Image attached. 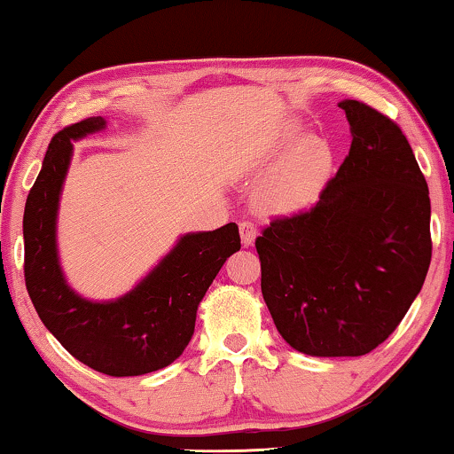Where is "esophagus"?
<instances>
[{"label": "esophagus", "mask_w": 454, "mask_h": 454, "mask_svg": "<svg viewBox=\"0 0 454 454\" xmlns=\"http://www.w3.org/2000/svg\"><path fill=\"white\" fill-rule=\"evenodd\" d=\"M239 230H240V240H242V245H245V247L253 245L254 239H256V226L253 224V222H250V220H242Z\"/></svg>", "instance_id": "34e87169"}]
</instances>
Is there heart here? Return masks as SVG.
Masks as SVG:
<instances>
[{"label":"heart","instance_id":"heart-1","mask_svg":"<svg viewBox=\"0 0 454 454\" xmlns=\"http://www.w3.org/2000/svg\"><path fill=\"white\" fill-rule=\"evenodd\" d=\"M295 132L297 126L292 124L287 137H294ZM330 167H333V153L326 142L316 137L303 138L270 173L261 189V204L270 212H297L308 206L326 184Z\"/></svg>","mask_w":454,"mask_h":454}]
</instances>
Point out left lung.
<instances>
[{"label":"left lung","instance_id":"obj_1","mask_svg":"<svg viewBox=\"0 0 454 454\" xmlns=\"http://www.w3.org/2000/svg\"><path fill=\"white\" fill-rule=\"evenodd\" d=\"M350 151L309 209L273 218L254 247L261 292L289 347L361 356L400 326L430 267L428 185L394 120L338 104Z\"/></svg>","mask_w":454,"mask_h":454}]
</instances>
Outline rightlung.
<instances>
[{"label":"right lung","mask_w":454,"mask_h":454,"mask_svg":"<svg viewBox=\"0 0 454 454\" xmlns=\"http://www.w3.org/2000/svg\"><path fill=\"white\" fill-rule=\"evenodd\" d=\"M106 128L101 116L63 128L51 140L24 209L26 289L40 320L87 367L134 377L171 364L192 340L195 314L226 259L240 250L234 222L181 236L130 294L90 301L67 286L57 253V209L73 145Z\"/></svg>","instance_id":"obj_1"}]
</instances>
